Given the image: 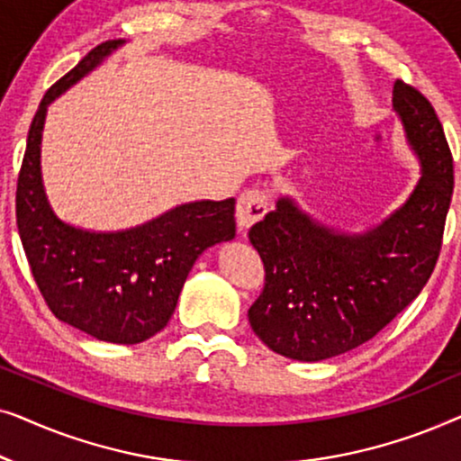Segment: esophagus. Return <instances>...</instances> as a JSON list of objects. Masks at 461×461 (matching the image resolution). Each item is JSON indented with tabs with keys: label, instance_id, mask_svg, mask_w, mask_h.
Returning <instances> with one entry per match:
<instances>
[{
	"label": "esophagus",
	"instance_id": "1",
	"mask_svg": "<svg viewBox=\"0 0 461 461\" xmlns=\"http://www.w3.org/2000/svg\"><path fill=\"white\" fill-rule=\"evenodd\" d=\"M268 212V193L262 188H248L241 193V197L237 199V224L241 226V230H248L249 226L267 216Z\"/></svg>",
	"mask_w": 461,
	"mask_h": 461
}]
</instances>
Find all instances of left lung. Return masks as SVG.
<instances>
[{"label":"left lung","instance_id":"1","mask_svg":"<svg viewBox=\"0 0 461 461\" xmlns=\"http://www.w3.org/2000/svg\"><path fill=\"white\" fill-rule=\"evenodd\" d=\"M393 104L421 161L399 212L365 235L314 224L289 199L251 226L264 287L248 317L270 350L323 361L367 342L418 298L437 267L453 194V157L434 106L396 81Z\"/></svg>","mask_w":461,"mask_h":461}]
</instances>
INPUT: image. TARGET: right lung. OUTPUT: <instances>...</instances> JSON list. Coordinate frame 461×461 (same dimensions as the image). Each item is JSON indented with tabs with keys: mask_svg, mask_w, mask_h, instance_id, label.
I'll list each match as a JSON object with an SVG mask.
<instances>
[{
	"mask_svg": "<svg viewBox=\"0 0 461 461\" xmlns=\"http://www.w3.org/2000/svg\"><path fill=\"white\" fill-rule=\"evenodd\" d=\"M119 43L90 50L43 96L18 172L16 224L31 273L56 319L103 342L138 344L167 325L201 251L235 237V199L180 205L123 232L79 230L54 216L40 172L48 104Z\"/></svg>",
	"mask_w": 461,
	"mask_h": 461,
	"instance_id": "right-lung-1",
	"label": "right lung"
}]
</instances>
